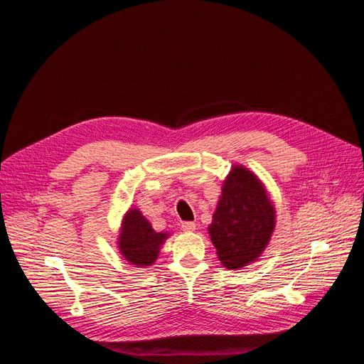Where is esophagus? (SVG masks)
<instances>
[{
  "label": "esophagus",
  "mask_w": 364,
  "mask_h": 364,
  "mask_svg": "<svg viewBox=\"0 0 364 364\" xmlns=\"http://www.w3.org/2000/svg\"><path fill=\"white\" fill-rule=\"evenodd\" d=\"M182 230H185V232H194L196 223L194 222H183L182 223Z\"/></svg>",
  "instance_id": "34e87169"
}]
</instances>
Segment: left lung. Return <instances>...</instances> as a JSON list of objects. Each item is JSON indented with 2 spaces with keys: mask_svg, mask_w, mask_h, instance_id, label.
<instances>
[{
  "mask_svg": "<svg viewBox=\"0 0 364 364\" xmlns=\"http://www.w3.org/2000/svg\"><path fill=\"white\" fill-rule=\"evenodd\" d=\"M277 211L258 176L245 165H232L208 226L217 257L228 269L255 262L269 246Z\"/></svg>",
  "mask_w": 364,
  "mask_h": 364,
  "instance_id": "left-lung-1",
  "label": "left lung"
}]
</instances>
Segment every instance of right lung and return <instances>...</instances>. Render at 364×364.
Segmentation results:
<instances>
[{
    "mask_svg": "<svg viewBox=\"0 0 364 364\" xmlns=\"http://www.w3.org/2000/svg\"><path fill=\"white\" fill-rule=\"evenodd\" d=\"M170 232H156L138 208H129L121 220L118 250L123 258L136 267H149L159 257V252Z\"/></svg>",
    "mask_w": 364,
    "mask_h": 364,
    "instance_id": "add662e5",
    "label": "right lung"
}]
</instances>
